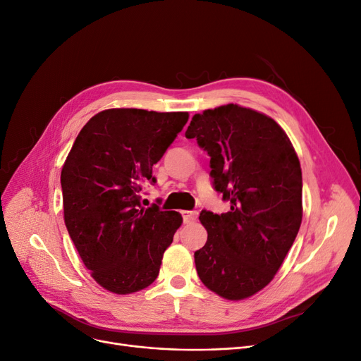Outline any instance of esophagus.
Here are the masks:
<instances>
[{
  "instance_id": "esophagus-1",
  "label": "esophagus",
  "mask_w": 361,
  "mask_h": 361,
  "mask_svg": "<svg viewBox=\"0 0 361 361\" xmlns=\"http://www.w3.org/2000/svg\"><path fill=\"white\" fill-rule=\"evenodd\" d=\"M181 215H183V219H184L185 224H192L197 218V212L196 211H183Z\"/></svg>"
}]
</instances>
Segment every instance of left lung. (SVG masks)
I'll use <instances>...</instances> for the list:
<instances>
[{
	"instance_id": "8db88e82",
	"label": "left lung",
	"mask_w": 361,
	"mask_h": 361,
	"mask_svg": "<svg viewBox=\"0 0 361 361\" xmlns=\"http://www.w3.org/2000/svg\"><path fill=\"white\" fill-rule=\"evenodd\" d=\"M185 137L211 157L212 185L231 206L200 212L207 240L195 252L197 275L226 300L247 298L274 279L300 230V161L272 118L235 104L195 114Z\"/></svg>"
}]
</instances>
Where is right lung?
Returning <instances> with one entry per match:
<instances>
[{
  "label": "right lung",
  "mask_w": 361,
  "mask_h": 361,
  "mask_svg": "<svg viewBox=\"0 0 361 361\" xmlns=\"http://www.w3.org/2000/svg\"><path fill=\"white\" fill-rule=\"evenodd\" d=\"M187 112L116 108L92 117L61 171L64 222L92 278L131 294L159 274L164 252L183 218L158 204L143 207L142 185L183 130Z\"/></svg>",
  "instance_id": "add662e5"
}]
</instances>
